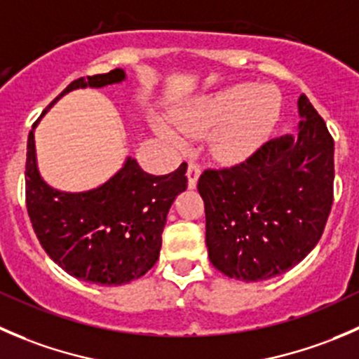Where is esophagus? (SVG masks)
I'll list each match as a JSON object with an SVG mask.
<instances>
[{
    "instance_id": "34e87169",
    "label": "esophagus",
    "mask_w": 359,
    "mask_h": 359,
    "mask_svg": "<svg viewBox=\"0 0 359 359\" xmlns=\"http://www.w3.org/2000/svg\"><path fill=\"white\" fill-rule=\"evenodd\" d=\"M187 176H188V187H190V188H195V184H197L198 176H201V165H198L197 162H195V161H190V162H188Z\"/></svg>"
}]
</instances>
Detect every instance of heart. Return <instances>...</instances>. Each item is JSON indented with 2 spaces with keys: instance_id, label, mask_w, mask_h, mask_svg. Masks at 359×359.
Returning <instances> with one entry per match:
<instances>
[{
  "instance_id": "heart-1",
  "label": "heart",
  "mask_w": 359,
  "mask_h": 359,
  "mask_svg": "<svg viewBox=\"0 0 359 359\" xmlns=\"http://www.w3.org/2000/svg\"><path fill=\"white\" fill-rule=\"evenodd\" d=\"M281 108V94L274 87L236 83L201 99L180 116L178 126L187 136H202L218 129L212 137L215 154L223 161H239L267 140ZM162 134L180 141L169 127H162Z\"/></svg>"
}]
</instances>
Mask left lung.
I'll return each mask as SVG.
<instances>
[{"mask_svg":"<svg viewBox=\"0 0 359 359\" xmlns=\"http://www.w3.org/2000/svg\"><path fill=\"white\" fill-rule=\"evenodd\" d=\"M299 111V136L267 141L198 178L209 260L229 278H274L321 239L333 204V137L305 94Z\"/></svg>","mask_w":359,"mask_h":359,"instance_id":"obj_1","label":"left lung"}]
</instances>
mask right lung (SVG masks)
<instances>
[{
    "instance_id": "1",
    "label": "right lung",
    "mask_w": 359,
    "mask_h": 359,
    "mask_svg": "<svg viewBox=\"0 0 359 359\" xmlns=\"http://www.w3.org/2000/svg\"><path fill=\"white\" fill-rule=\"evenodd\" d=\"M123 78L122 69L78 78L47 109L73 88L104 87ZM38 120L27 137L26 208L41 248L67 274L95 285L120 286L147 274L158 260L169 208L187 188V162L171 175L154 176L127 158L95 190L64 194L38 175L33 133Z\"/></svg>"
}]
</instances>
